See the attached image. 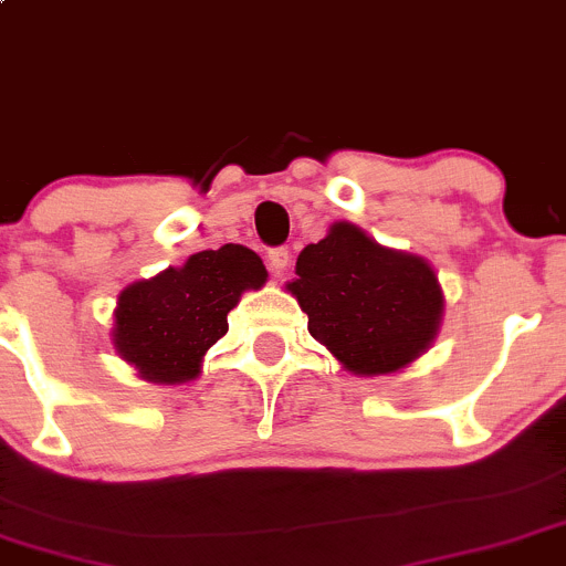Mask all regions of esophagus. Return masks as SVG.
I'll use <instances>...</instances> for the list:
<instances>
[{
	"instance_id": "esophagus-1",
	"label": "esophagus",
	"mask_w": 566,
	"mask_h": 566,
	"mask_svg": "<svg viewBox=\"0 0 566 566\" xmlns=\"http://www.w3.org/2000/svg\"><path fill=\"white\" fill-rule=\"evenodd\" d=\"M268 262H271V271H276V273L287 271L290 251L284 249V245H279V249H271V251H268Z\"/></svg>"
}]
</instances>
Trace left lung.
Instances as JSON below:
<instances>
[{
	"mask_svg": "<svg viewBox=\"0 0 566 566\" xmlns=\"http://www.w3.org/2000/svg\"><path fill=\"white\" fill-rule=\"evenodd\" d=\"M287 284L310 315V334L350 373H395L429 348L442 290L426 260L384 249L354 223H334L306 245Z\"/></svg>",
	"mask_w": 566,
	"mask_h": 566,
	"instance_id": "obj_1",
	"label": "left lung"
}]
</instances>
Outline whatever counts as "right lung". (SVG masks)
<instances>
[{
    "label": "right lung",
    "instance_id": "obj_1",
    "mask_svg": "<svg viewBox=\"0 0 566 566\" xmlns=\"http://www.w3.org/2000/svg\"><path fill=\"white\" fill-rule=\"evenodd\" d=\"M265 279V265L245 245L199 251L182 268H168L118 295L115 350L149 381H188L207 348L229 332V310Z\"/></svg>",
    "mask_w": 566,
    "mask_h": 566
}]
</instances>
